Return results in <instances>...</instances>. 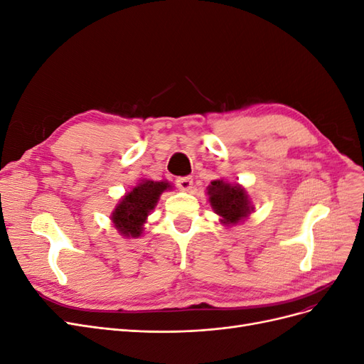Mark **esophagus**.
Wrapping results in <instances>:
<instances>
[{"label": "esophagus", "mask_w": 364, "mask_h": 364, "mask_svg": "<svg viewBox=\"0 0 364 364\" xmlns=\"http://www.w3.org/2000/svg\"><path fill=\"white\" fill-rule=\"evenodd\" d=\"M176 185H178V188L182 191H191L193 178H179L178 181H176Z\"/></svg>", "instance_id": "obj_1"}]
</instances>
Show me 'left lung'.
Returning a JSON list of instances; mask_svg holds the SVG:
<instances>
[{"mask_svg":"<svg viewBox=\"0 0 364 364\" xmlns=\"http://www.w3.org/2000/svg\"><path fill=\"white\" fill-rule=\"evenodd\" d=\"M208 202L213 211L220 217V222L226 226H235L255 211L250 197L243 185L228 182L225 179L213 181L206 188Z\"/></svg>","mask_w":364,"mask_h":364,"instance_id":"8db88e82","label":"left lung"}]
</instances>
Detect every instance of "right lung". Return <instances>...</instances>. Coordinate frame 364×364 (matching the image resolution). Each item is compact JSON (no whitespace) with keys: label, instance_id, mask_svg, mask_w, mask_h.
I'll use <instances>...</instances> for the list:
<instances>
[{"label":"right lung","instance_id":"obj_1","mask_svg":"<svg viewBox=\"0 0 364 364\" xmlns=\"http://www.w3.org/2000/svg\"><path fill=\"white\" fill-rule=\"evenodd\" d=\"M171 188V183L167 181L158 182L146 178L132 186L111 213L112 225L118 234L126 238L141 237L147 217L158 205L161 194Z\"/></svg>","mask_w":364,"mask_h":364}]
</instances>
